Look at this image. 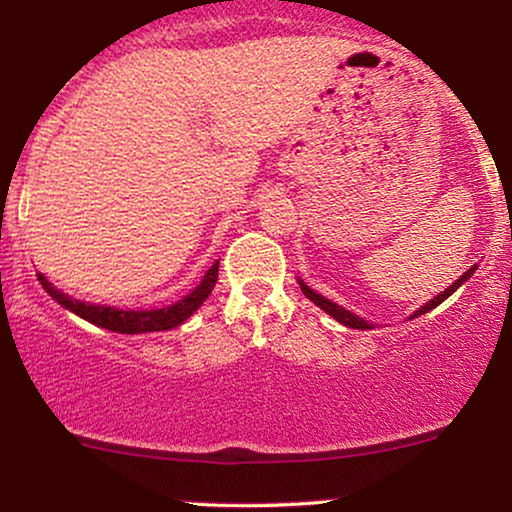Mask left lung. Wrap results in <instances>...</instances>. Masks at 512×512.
<instances>
[{"label":"left lung","mask_w":512,"mask_h":512,"mask_svg":"<svg viewBox=\"0 0 512 512\" xmlns=\"http://www.w3.org/2000/svg\"><path fill=\"white\" fill-rule=\"evenodd\" d=\"M474 269H477V267L467 269V272H464V274L460 276V279H457L455 284L450 286V289H445L443 293H440V296L433 298V301H428V303L424 305V308H419V310H416L414 317H416V315H424V313H428V310H433V308H436V305L443 303L445 298L452 296V293H455L457 289H460V286L464 284V281H467L469 276H472ZM298 284H301V291L305 293V296L310 298V301H313V303L317 305V308H322V310H325V313H327V315H332L334 320H337V322H342V325H346V327H354V330H373V325H370V322L363 320V317H358V315H354V313H349V310H344L342 305H337V303L327 301L325 296H320V293H315L313 289H310V286H305L301 279H298Z\"/></svg>","instance_id":"left-lung-1"}]
</instances>
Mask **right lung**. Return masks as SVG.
<instances>
[{
	"instance_id": "right-lung-1",
	"label": "right lung",
	"mask_w": 512,
	"mask_h": 512,
	"mask_svg": "<svg viewBox=\"0 0 512 512\" xmlns=\"http://www.w3.org/2000/svg\"><path fill=\"white\" fill-rule=\"evenodd\" d=\"M216 279H219V262L211 264V269L204 274L202 284L197 286L195 291L187 293L185 298L178 303L168 305V308H158V310H120V308H110V305H91V303H81L76 298L67 296L60 289L50 284L43 274H38V281L43 284V289L55 298L62 308L72 310L79 317L91 322V325L103 327V330L110 332H120V334H142V332H161V330H170V327H178L187 320L195 310L209 298L211 289H214Z\"/></svg>"
}]
</instances>
